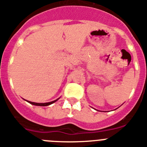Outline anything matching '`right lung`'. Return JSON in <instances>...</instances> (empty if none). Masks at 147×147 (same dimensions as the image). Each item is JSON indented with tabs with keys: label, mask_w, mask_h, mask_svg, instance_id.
I'll return each mask as SVG.
<instances>
[{
	"label": "right lung",
	"mask_w": 147,
	"mask_h": 147,
	"mask_svg": "<svg viewBox=\"0 0 147 147\" xmlns=\"http://www.w3.org/2000/svg\"><path fill=\"white\" fill-rule=\"evenodd\" d=\"M58 100H59V99L54 100V101L50 102H46V103H36V102H30V101H28V102L31 103V105H38V106H47V105L53 104V102H55L57 101Z\"/></svg>",
	"instance_id": "1"
}]
</instances>
